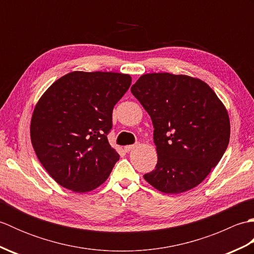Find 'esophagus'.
Wrapping results in <instances>:
<instances>
[{
  "label": "esophagus",
  "instance_id": "34e87169",
  "mask_svg": "<svg viewBox=\"0 0 254 254\" xmlns=\"http://www.w3.org/2000/svg\"><path fill=\"white\" fill-rule=\"evenodd\" d=\"M139 145V143H136V144H133V145H127V146H126L124 147V150H126L127 153H128V152H131V150H133L134 148H136L137 146Z\"/></svg>",
  "mask_w": 254,
  "mask_h": 254
}]
</instances>
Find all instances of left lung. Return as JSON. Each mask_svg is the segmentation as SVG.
<instances>
[{"label": "left lung", "instance_id": "obj_1", "mask_svg": "<svg viewBox=\"0 0 254 254\" xmlns=\"http://www.w3.org/2000/svg\"><path fill=\"white\" fill-rule=\"evenodd\" d=\"M154 126L157 165L144 179L164 193L199 185L222 159L230 137L227 110L198 78L145 74L131 87Z\"/></svg>", "mask_w": 254, "mask_h": 254}]
</instances>
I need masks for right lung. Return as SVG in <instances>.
<instances>
[{
	"mask_svg": "<svg viewBox=\"0 0 254 254\" xmlns=\"http://www.w3.org/2000/svg\"><path fill=\"white\" fill-rule=\"evenodd\" d=\"M131 82L127 74L72 72L42 95L32 113L31 143L59 185L84 193L108 179L120 157L107 137L112 110Z\"/></svg>",
	"mask_w": 254,
	"mask_h": 254,
	"instance_id": "obj_1",
	"label": "right lung"
}]
</instances>
